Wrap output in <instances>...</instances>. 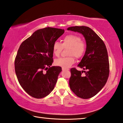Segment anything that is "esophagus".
Segmentation results:
<instances>
[{
    "mask_svg": "<svg viewBox=\"0 0 123 123\" xmlns=\"http://www.w3.org/2000/svg\"><path fill=\"white\" fill-rule=\"evenodd\" d=\"M69 70L68 68H67V69H66V68H62V70H63V71H64V70Z\"/></svg>",
    "mask_w": 123,
    "mask_h": 123,
    "instance_id": "1",
    "label": "esophagus"
}]
</instances>
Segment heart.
<instances>
[{"mask_svg":"<svg viewBox=\"0 0 123 123\" xmlns=\"http://www.w3.org/2000/svg\"><path fill=\"white\" fill-rule=\"evenodd\" d=\"M63 48H69L68 49V55L70 56L56 59L55 64L63 68H68L75 62L74 56L76 59H80L84 55L86 50V44L85 41L81 40V37L70 34L64 37L62 43L58 42H54L53 45L54 55L59 56Z\"/></svg>","mask_w":123,"mask_h":123,"instance_id":"obj_1","label":"heart"}]
</instances>
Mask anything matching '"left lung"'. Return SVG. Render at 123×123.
Here are the masks:
<instances>
[{
	"label": "left lung",
	"mask_w": 123,
	"mask_h": 123,
	"mask_svg": "<svg viewBox=\"0 0 123 123\" xmlns=\"http://www.w3.org/2000/svg\"><path fill=\"white\" fill-rule=\"evenodd\" d=\"M67 30L81 34L86 42V52L78 65L84 70L70 69V88L81 98H91L103 88L109 75L107 49L103 41L89 27L72 26Z\"/></svg>",
	"instance_id": "obj_1"
}]
</instances>
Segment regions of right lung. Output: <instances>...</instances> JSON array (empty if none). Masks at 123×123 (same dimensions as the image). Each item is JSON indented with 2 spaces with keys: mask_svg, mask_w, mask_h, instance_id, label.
Wrapping results in <instances>:
<instances>
[{
  "mask_svg": "<svg viewBox=\"0 0 123 123\" xmlns=\"http://www.w3.org/2000/svg\"><path fill=\"white\" fill-rule=\"evenodd\" d=\"M64 32L50 27L39 29L20 45L14 61L16 74L24 90L35 98L47 96L56 84L62 68L51 67L53 45Z\"/></svg>",
  "mask_w": 123,
  "mask_h": 123,
  "instance_id": "1",
  "label": "right lung"
}]
</instances>
